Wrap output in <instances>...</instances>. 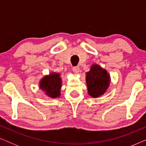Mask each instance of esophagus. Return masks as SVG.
<instances>
[{
    "label": "esophagus",
    "mask_w": 146,
    "mask_h": 146,
    "mask_svg": "<svg viewBox=\"0 0 146 146\" xmlns=\"http://www.w3.org/2000/svg\"><path fill=\"white\" fill-rule=\"evenodd\" d=\"M72 70L75 74H78L80 71V68L78 66H74V67H73Z\"/></svg>",
    "instance_id": "esophagus-1"
}]
</instances>
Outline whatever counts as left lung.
<instances>
[{"label": "left lung", "instance_id": "left-lung-1", "mask_svg": "<svg viewBox=\"0 0 146 146\" xmlns=\"http://www.w3.org/2000/svg\"><path fill=\"white\" fill-rule=\"evenodd\" d=\"M86 81L88 94L92 98H98L103 95L108 88L110 76L105 69L94 64L86 73Z\"/></svg>", "mask_w": 146, "mask_h": 146}]
</instances>
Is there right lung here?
I'll use <instances>...</instances> for the list:
<instances>
[{
  "label": "right lung",
  "instance_id": "right-lung-1",
  "mask_svg": "<svg viewBox=\"0 0 146 146\" xmlns=\"http://www.w3.org/2000/svg\"><path fill=\"white\" fill-rule=\"evenodd\" d=\"M39 85L40 88L44 91L48 96L56 98L60 96L62 79L60 74L52 72L46 76L40 82Z\"/></svg>",
  "mask_w": 146,
  "mask_h": 146
}]
</instances>
